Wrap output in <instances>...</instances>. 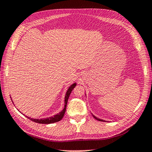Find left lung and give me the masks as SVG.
I'll return each mask as SVG.
<instances>
[{
  "label": "left lung",
  "instance_id": "left-lung-1",
  "mask_svg": "<svg viewBox=\"0 0 152 152\" xmlns=\"http://www.w3.org/2000/svg\"><path fill=\"white\" fill-rule=\"evenodd\" d=\"M92 116H93L94 117V119H96V120H98V121H105L104 120H102V119H99V118H97L96 117H95L94 116V115H92Z\"/></svg>",
  "mask_w": 152,
  "mask_h": 152
}]
</instances>
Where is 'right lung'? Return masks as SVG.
Returning <instances> with one entry per match:
<instances>
[{
	"label": "right lung",
	"instance_id": "1",
	"mask_svg": "<svg viewBox=\"0 0 152 152\" xmlns=\"http://www.w3.org/2000/svg\"><path fill=\"white\" fill-rule=\"evenodd\" d=\"M76 86V83H74L73 84L69 87V88L68 89V91L66 92V96H65V100H64V109L61 110V111L60 113H58L57 115H54L53 117H48V118H43V119H32V118L28 117H27L28 119H29L31 121L35 122V123H41V124H50V123H53L56 122H58L62 119L64 114H65L66 112V106H67V103H68V98L70 96L71 92L72 91V90L74 89V87Z\"/></svg>",
	"mask_w": 152,
	"mask_h": 152
}]
</instances>
